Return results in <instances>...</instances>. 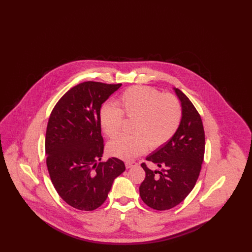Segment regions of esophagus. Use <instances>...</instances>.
I'll use <instances>...</instances> for the list:
<instances>
[{"mask_svg": "<svg viewBox=\"0 0 252 252\" xmlns=\"http://www.w3.org/2000/svg\"><path fill=\"white\" fill-rule=\"evenodd\" d=\"M137 165H138V163L135 162V161H126V168L134 167V166H137Z\"/></svg>", "mask_w": 252, "mask_h": 252, "instance_id": "1", "label": "esophagus"}]
</instances>
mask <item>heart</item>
I'll list each match as a JSON object with an SVG mask.
<instances>
[{
  "label": "heart",
  "instance_id": "1",
  "mask_svg": "<svg viewBox=\"0 0 252 252\" xmlns=\"http://www.w3.org/2000/svg\"><path fill=\"white\" fill-rule=\"evenodd\" d=\"M115 106L104 105L99 113L100 126L108 138L120 133L123 116L134 119L133 136L120 137L108 144V153L130 160L144 153L148 146L158 148L174 136L180 126L181 109L175 96L162 95L147 87H132L121 94Z\"/></svg>",
  "mask_w": 252,
  "mask_h": 252
}]
</instances>
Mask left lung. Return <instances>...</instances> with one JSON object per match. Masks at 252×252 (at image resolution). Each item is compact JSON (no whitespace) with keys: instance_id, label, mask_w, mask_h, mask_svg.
Segmentation results:
<instances>
[{"instance_id":"left-lung-1","label":"left lung","mask_w":252,"mask_h":252,"mask_svg":"<svg viewBox=\"0 0 252 252\" xmlns=\"http://www.w3.org/2000/svg\"><path fill=\"white\" fill-rule=\"evenodd\" d=\"M181 107L180 126L166 144L159 146L146 160L158 170L142 163L145 179L140 195L148 207L165 211L182 202L198 179L205 152V133L200 115L192 102L179 89L173 88Z\"/></svg>"}]
</instances>
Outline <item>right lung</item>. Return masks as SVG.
I'll return each instance as SVG.
<instances>
[{
	"label": "right lung",
	"mask_w": 252,
	"mask_h": 252,
	"mask_svg": "<svg viewBox=\"0 0 252 252\" xmlns=\"http://www.w3.org/2000/svg\"><path fill=\"white\" fill-rule=\"evenodd\" d=\"M121 86L93 81L76 85L50 115L45 138L49 175L60 197L77 210L100 207L126 170L117 158L99 162L104 151L100 109Z\"/></svg>",
	"instance_id": "add662e5"
}]
</instances>
